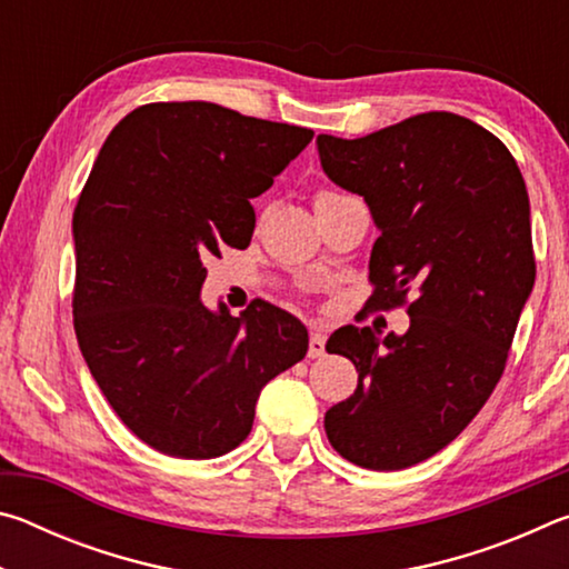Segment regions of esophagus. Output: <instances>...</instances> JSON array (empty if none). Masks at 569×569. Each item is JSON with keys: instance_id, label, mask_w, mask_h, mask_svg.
I'll list each match as a JSON object with an SVG mask.
<instances>
[{"instance_id": "obj_1", "label": "esophagus", "mask_w": 569, "mask_h": 569, "mask_svg": "<svg viewBox=\"0 0 569 569\" xmlns=\"http://www.w3.org/2000/svg\"><path fill=\"white\" fill-rule=\"evenodd\" d=\"M326 353V336L321 331H311V339H308V356L311 359H321Z\"/></svg>"}]
</instances>
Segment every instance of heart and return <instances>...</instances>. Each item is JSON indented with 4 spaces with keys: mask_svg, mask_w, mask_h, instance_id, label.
Here are the masks:
<instances>
[{
    "mask_svg": "<svg viewBox=\"0 0 569 569\" xmlns=\"http://www.w3.org/2000/svg\"><path fill=\"white\" fill-rule=\"evenodd\" d=\"M321 196H326V192H321Z\"/></svg>",
    "mask_w": 569,
    "mask_h": 569,
    "instance_id": "obj_1",
    "label": "heart"
}]
</instances>
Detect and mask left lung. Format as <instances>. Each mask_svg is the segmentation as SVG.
<instances>
[{
    "instance_id": "obj_1",
    "label": "left lung",
    "mask_w": 569,
    "mask_h": 569,
    "mask_svg": "<svg viewBox=\"0 0 569 569\" xmlns=\"http://www.w3.org/2000/svg\"><path fill=\"white\" fill-rule=\"evenodd\" d=\"M321 168L371 210V306H407L409 331H333L359 387L326 411L331 447L363 469L397 471L455 441L502 377L535 286L525 178L492 132L423 112L356 140L319 134Z\"/></svg>"
}]
</instances>
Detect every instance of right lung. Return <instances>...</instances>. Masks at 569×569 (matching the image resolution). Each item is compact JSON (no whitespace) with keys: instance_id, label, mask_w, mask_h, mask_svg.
<instances>
[{"instance_id":"right-lung-1","label":"right lung","mask_w":569,"mask_h":569,"mask_svg":"<svg viewBox=\"0 0 569 569\" xmlns=\"http://www.w3.org/2000/svg\"><path fill=\"white\" fill-rule=\"evenodd\" d=\"M311 138L213 102H152L114 124L94 160L72 216L74 333L114 413L162 455H228L261 389L308 351L283 308L230 316L200 288L210 256L248 248L250 200Z\"/></svg>"}]
</instances>
